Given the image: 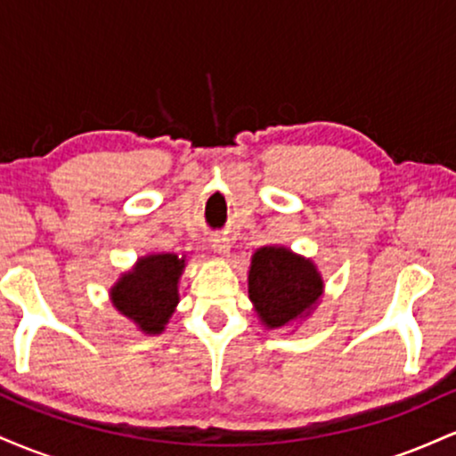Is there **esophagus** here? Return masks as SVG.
I'll use <instances>...</instances> for the list:
<instances>
[{"mask_svg":"<svg viewBox=\"0 0 456 456\" xmlns=\"http://www.w3.org/2000/svg\"><path fill=\"white\" fill-rule=\"evenodd\" d=\"M212 248L216 250L218 255H223V257H227L229 250H232V244H229L227 238H214L212 240Z\"/></svg>","mask_w":456,"mask_h":456,"instance_id":"34e87169","label":"esophagus"}]
</instances>
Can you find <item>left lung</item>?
Listing matches in <instances>:
<instances>
[{"mask_svg":"<svg viewBox=\"0 0 456 456\" xmlns=\"http://www.w3.org/2000/svg\"><path fill=\"white\" fill-rule=\"evenodd\" d=\"M322 297L323 279L313 259L279 244L255 250L248 268V300L265 328L305 322Z\"/></svg>","mask_w":456,"mask_h":456,"instance_id":"1","label":"left lung"}]
</instances>
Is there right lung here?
Here are the masks:
<instances>
[{"mask_svg":"<svg viewBox=\"0 0 456 456\" xmlns=\"http://www.w3.org/2000/svg\"><path fill=\"white\" fill-rule=\"evenodd\" d=\"M184 268L186 255H143L113 282L109 289L111 305L148 337L162 334L180 302V276Z\"/></svg>","mask_w":456,"mask_h":456,"instance_id":"1","label":"right lung"}]
</instances>
